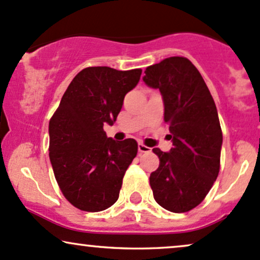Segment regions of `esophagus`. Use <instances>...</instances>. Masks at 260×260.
<instances>
[{
	"label": "esophagus",
	"mask_w": 260,
	"mask_h": 260,
	"mask_svg": "<svg viewBox=\"0 0 260 260\" xmlns=\"http://www.w3.org/2000/svg\"><path fill=\"white\" fill-rule=\"evenodd\" d=\"M137 148H139L140 153H149V152L152 151V148L147 147V146H145V145H143V143H139Z\"/></svg>",
	"instance_id": "esophagus-1"
}]
</instances>
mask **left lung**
Here are the masks:
<instances>
[{
	"label": "left lung",
	"mask_w": 260,
	"mask_h": 260,
	"mask_svg": "<svg viewBox=\"0 0 260 260\" xmlns=\"http://www.w3.org/2000/svg\"><path fill=\"white\" fill-rule=\"evenodd\" d=\"M143 81L164 102L173 148H153L159 167L149 176L155 202L173 213L197 207L220 169L222 133L218 111L202 75L185 57H169L145 70Z\"/></svg>",
	"instance_id": "obj_1"
}]
</instances>
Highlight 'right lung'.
<instances>
[{
	"label": "right lung",
	"instance_id": "1",
	"mask_svg": "<svg viewBox=\"0 0 260 260\" xmlns=\"http://www.w3.org/2000/svg\"><path fill=\"white\" fill-rule=\"evenodd\" d=\"M141 69L88 67L78 73L50 120V160L64 197L85 212L117 202L124 174L137 154L134 139L114 141L113 125L125 94L139 84Z\"/></svg>",
	"mask_w": 260,
	"mask_h": 260
}]
</instances>
